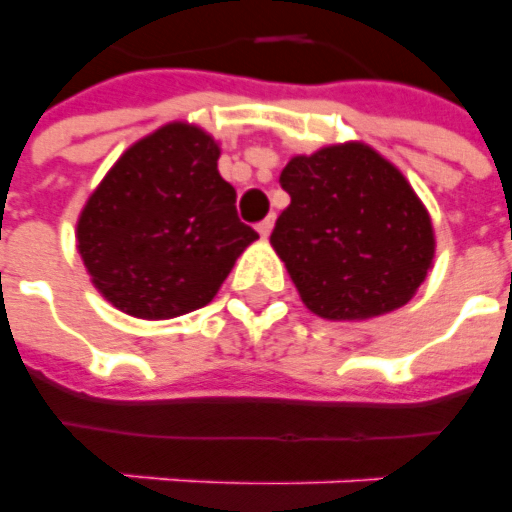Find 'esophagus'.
<instances>
[{"label":"esophagus","instance_id":"34e87169","mask_svg":"<svg viewBox=\"0 0 512 512\" xmlns=\"http://www.w3.org/2000/svg\"><path fill=\"white\" fill-rule=\"evenodd\" d=\"M256 231H259V237H262V239L270 237V231H273V217H267V220H262V223L256 226Z\"/></svg>","mask_w":512,"mask_h":512}]
</instances>
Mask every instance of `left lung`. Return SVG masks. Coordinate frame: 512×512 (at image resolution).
Here are the masks:
<instances>
[{
    "label": "left lung",
    "instance_id": "1",
    "mask_svg": "<svg viewBox=\"0 0 512 512\" xmlns=\"http://www.w3.org/2000/svg\"><path fill=\"white\" fill-rule=\"evenodd\" d=\"M289 206L270 245L322 320L361 322L402 308L427 278L436 231L402 170L361 140L295 154L281 170Z\"/></svg>",
    "mask_w": 512,
    "mask_h": 512
}]
</instances>
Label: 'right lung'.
Returning <instances> with one entry per match:
<instances>
[{
    "label": "right lung",
    "instance_id": "obj_1",
    "mask_svg": "<svg viewBox=\"0 0 512 512\" xmlns=\"http://www.w3.org/2000/svg\"><path fill=\"white\" fill-rule=\"evenodd\" d=\"M220 143L170 121L123 151L76 220V250L104 300L137 320H173L212 303L259 234L237 217Z\"/></svg>",
    "mask_w": 512,
    "mask_h": 512
}]
</instances>
